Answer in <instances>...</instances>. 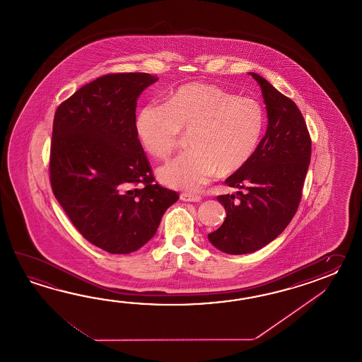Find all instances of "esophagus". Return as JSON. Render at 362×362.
<instances>
[{"mask_svg": "<svg viewBox=\"0 0 362 362\" xmlns=\"http://www.w3.org/2000/svg\"><path fill=\"white\" fill-rule=\"evenodd\" d=\"M180 199L184 200V202H200V197L198 195H192V194H181L180 195Z\"/></svg>", "mask_w": 362, "mask_h": 362, "instance_id": "obj_1", "label": "esophagus"}]
</instances>
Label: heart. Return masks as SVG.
<instances>
[{
	"mask_svg": "<svg viewBox=\"0 0 362 362\" xmlns=\"http://www.w3.org/2000/svg\"><path fill=\"white\" fill-rule=\"evenodd\" d=\"M264 114L257 100L206 83H189L167 105L141 108L136 122L147 153L165 158L177 146L181 131L189 133L184 154L163 164L158 177L170 187L198 192L215 176L242 170L262 139Z\"/></svg>",
	"mask_w": 362,
	"mask_h": 362,
	"instance_id": "heart-1",
	"label": "heart"
}]
</instances>
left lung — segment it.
Segmentation results:
<instances>
[{
    "label": "left lung",
    "instance_id": "1",
    "mask_svg": "<svg viewBox=\"0 0 362 362\" xmlns=\"http://www.w3.org/2000/svg\"><path fill=\"white\" fill-rule=\"evenodd\" d=\"M248 74L262 88L268 127L250 162L225 180L238 192L217 197L226 217L208 239L229 255L255 252L285 230L299 207L312 153L298 106L264 77Z\"/></svg>",
    "mask_w": 362,
    "mask_h": 362
}]
</instances>
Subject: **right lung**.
Returning a JSON list of instances; mask_svg holds the SVG:
<instances>
[{
    "mask_svg": "<svg viewBox=\"0 0 362 362\" xmlns=\"http://www.w3.org/2000/svg\"><path fill=\"white\" fill-rule=\"evenodd\" d=\"M158 81L145 72L110 74L57 108L50 184L71 223L110 254H131L158 230L178 194L153 184L136 129L141 93Z\"/></svg>",
    "mask_w": 362,
    "mask_h": 362,
    "instance_id": "obj_1",
    "label": "right lung"
}]
</instances>
